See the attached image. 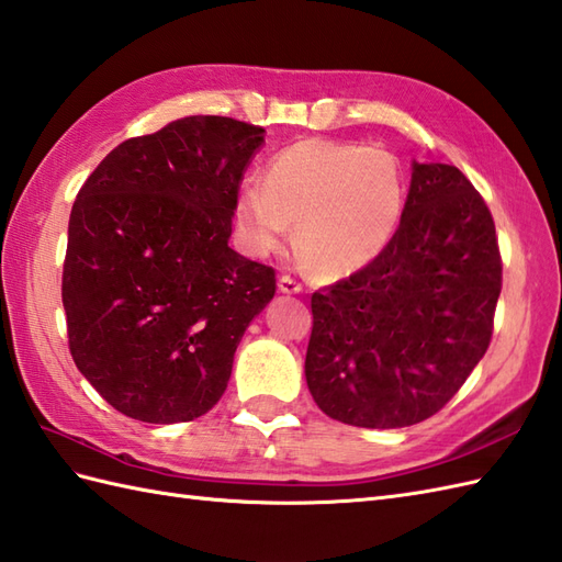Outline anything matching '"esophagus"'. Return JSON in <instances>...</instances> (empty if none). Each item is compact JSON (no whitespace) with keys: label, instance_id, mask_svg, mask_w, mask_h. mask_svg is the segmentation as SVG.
<instances>
[{"label":"esophagus","instance_id":"esophagus-1","mask_svg":"<svg viewBox=\"0 0 562 562\" xmlns=\"http://www.w3.org/2000/svg\"><path fill=\"white\" fill-rule=\"evenodd\" d=\"M278 290L282 292V294H299L304 290V284L299 282V280H294L292 276H282L280 280H278Z\"/></svg>","mask_w":562,"mask_h":562}]
</instances>
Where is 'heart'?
I'll return each mask as SVG.
<instances>
[{"label":"heart","instance_id":"1","mask_svg":"<svg viewBox=\"0 0 562 562\" xmlns=\"http://www.w3.org/2000/svg\"><path fill=\"white\" fill-rule=\"evenodd\" d=\"M404 211V172L393 153L355 140L306 138L282 148L234 199V232L251 256L290 239L323 278H345L385 251Z\"/></svg>","mask_w":562,"mask_h":562}]
</instances>
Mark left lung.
<instances>
[{
  "label": "left lung",
  "mask_w": 562,
  "mask_h": 562,
  "mask_svg": "<svg viewBox=\"0 0 562 562\" xmlns=\"http://www.w3.org/2000/svg\"><path fill=\"white\" fill-rule=\"evenodd\" d=\"M503 260L488 205L458 167L414 162L393 241L313 292L306 383L349 426L402 428L440 412L493 335Z\"/></svg>",
  "instance_id": "1"
}]
</instances>
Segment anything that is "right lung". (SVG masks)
<instances>
[{
    "label": "right lung",
    "mask_w": 562,
    "mask_h": 562,
    "mask_svg": "<svg viewBox=\"0 0 562 562\" xmlns=\"http://www.w3.org/2000/svg\"><path fill=\"white\" fill-rule=\"evenodd\" d=\"M266 128L195 114L120 143L78 191L61 302L74 363L116 412L193 422L227 390L276 270L229 249Z\"/></svg>",
    "instance_id": "1"
}]
</instances>
